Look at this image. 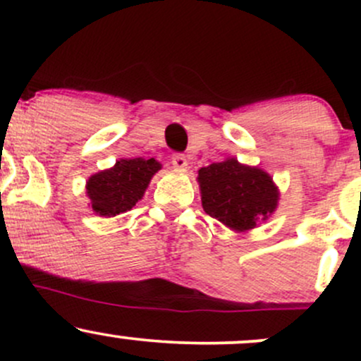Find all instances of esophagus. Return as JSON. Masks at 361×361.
Segmentation results:
<instances>
[{
	"label": "esophagus",
	"mask_w": 361,
	"mask_h": 361,
	"mask_svg": "<svg viewBox=\"0 0 361 361\" xmlns=\"http://www.w3.org/2000/svg\"><path fill=\"white\" fill-rule=\"evenodd\" d=\"M171 164L173 168L176 169H186V166H188V161H186V157L183 154L176 152V154H173L171 157Z\"/></svg>",
	"instance_id": "1"
}]
</instances>
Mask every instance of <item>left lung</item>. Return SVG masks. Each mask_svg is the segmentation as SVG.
Returning <instances> with one entry per match:
<instances>
[{"instance_id": "8db88e82", "label": "left lung", "mask_w": 361, "mask_h": 361, "mask_svg": "<svg viewBox=\"0 0 361 361\" xmlns=\"http://www.w3.org/2000/svg\"><path fill=\"white\" fill-rule=\"evenodd\" d=\"M202 205L210 217L234 231H247L275 210L279 192L270 175L235 159L212 163L198 171Z\"/></svg>"}]
</instances>
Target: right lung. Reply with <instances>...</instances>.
Listing matches in <instances>:
<instances>
[{
  "mask_svg": "<svg viewBox=\"0 0 361 361\" xmlns=\"http://www.w3.org/2000/svg\"><path fill=\"white\" fill-rule=\"evenodd\" d=\"M161 164L154 157L120 159L111 169L97 173L88 180L86 192L97 214L114 217L127 212L140 200L149 181Z\"/></svg>",
  "mask_w": 361,
  "mask_h": 361,
  "instance_id": "1",
  "label": "right lung"
}]
</instances>
